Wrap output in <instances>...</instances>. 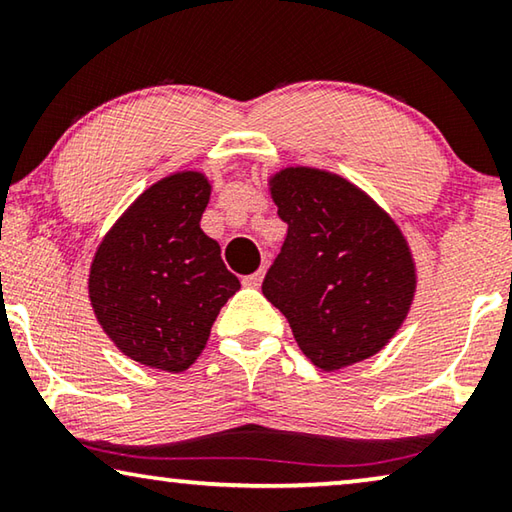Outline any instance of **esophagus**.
<instances>
[{
  "instance_id": "34e87169",
  "label": "esophagus",
  "mask_w": 512,
  "mask_h": 512,
  "mask_svg": "<svg viewBox=\"0 0 512 512\" xmlns=\"http://www.w3.org/2000/svg\"><path fill=\"white\" fill-rule=\"evenodd\" d=\"M262 280H264V268H259L257 273L244 277V284H246V287H250V289H257L259 284H262Z\"/></svg>"
}]
</instances>
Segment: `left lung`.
Instances as JSON below:
<instances>
[{"label": "left lung", "instance_id": "left-lung-1", "mask_svg": "<svg viewBox=\"0 0 512 512\" xmlns=\"http://www.w3.org/2000/svg\"><path fill=\"white\" fill-rule=\"evenodd\" d=\"M289 225L262 291L289 320L320 370L377 354L402 327L415 296V262L402 230L336 173L287 167L268 180Z\"/></svg>", "mask_w": 512, "mask_h": 512}]
</instances>
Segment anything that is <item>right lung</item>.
Returning <instances> with one entry per match:
<instances>
[{"mask_svg":"<svg viewBox=\"0 0 512 512\" xmlns=\"http://www.w3.org/2000/svg\"><path fill=\"white\" fill-rule=\"evenodd\" d=\"M212 185L201 171L158 180L119 216L94 253L90 302L112 343L142 366L183 372L241 289L201 230Z\"/></svg>","mask_w":512,"mask_h":512,"instance_id":"add662e5","label":"right lung"}]
</instances>
